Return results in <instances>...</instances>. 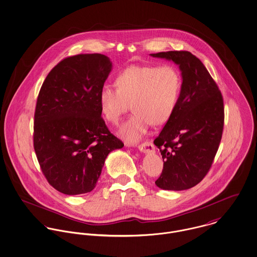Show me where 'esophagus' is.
I'll list each match as a JSON object with an SVG mask.
<instances>
[{
  "label": "esophagus",
  "instance_id": "obj_1",
  "mask_svg": "<svg viewBox=\"0 0 257 257\" xmlns=\"http://www.w3.org/2000/svg\"><path fill=\"white\" fill-rule=\"evenodd\" d=\"M138 149L139 151H141L144 154H151V153H154L155 150H156L154 144L152 142H150V141L144 142L143 144L139 145Z\"/></svg>",
  "mask_w": 257,
  "mask_h": 257
}]
</instances>
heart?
Wrapping results in <instances>:
<instances>
[{
    "label": "heart",
    "instance_id": "b5f03b06",
    "mask_svg": "<svg viewBox=\"0 0 257 257\" xmlns=\"http://www.w3.org/2000/svg\"><path fill=\"white\" fill-rule=\"evenodd\" d=\"M115 86L100 89V111L108 122L118 125L131 104L134 113L118 135L134 144L147 135L152 123L161 125L172 116L181 95L182 75L171 64L132 65L119 72Z\"/></svg>",
    "mask_w": 257,
    "mask_h": 257
}]
</instances>
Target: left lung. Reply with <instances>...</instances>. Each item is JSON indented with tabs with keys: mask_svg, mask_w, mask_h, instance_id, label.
<instances>
[{
	"mask_svg": "<svg viewBox=\"0 0 257 257\" xmlns=\"http://www.w3.org/2000/svg\"><path fill=\"white\" fill-rule=\"evenodd\" d=\"M151 56L172 60L182 75L176 109L154 141L163 159L156 185L168 191L187 190L205 177L217 153L224 126L223 97L203 63L190 52Z\"/></svg>",
	"mask_w": 257,
	"mask_h": 257,
	"instance_id": "8db88e82",
	"label": "left lung"
}]
</instances>
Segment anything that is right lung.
Returning a JSON list of instances; mask_svg holds the SVG:
<instances>
[{
	"label": "right lung",
	"mask_w": 257,
	"mask_h": 257,
	"mask_svg": "<svg viewBox=\"0 0 257 257\" xmlns=\"http://www.w3.org/2000/svg\"><path fill=\"white\" fill-rule=\"evenodd\" d=\"M112 68L100 54L62 59L40 90L33 143L49 184L64 195L94 190L108 154L124 144L101 118L99 95Z\"/></svg>",
	"instance_id": "1"
}]
</instances>
